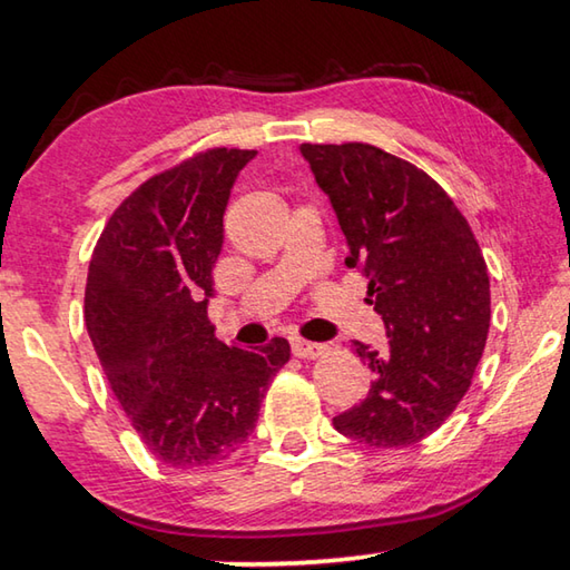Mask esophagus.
I'll list each match as a JSON object with an SVG mask.
<instances>
[{
    "mask_svg": "<svg viewBox=\"0 0 570 570\" xmlns=\"http://www.w3.org/2000/svg\"><path fill=\"white\" fill-rule=\"evenodd\" d=\"M326 350L324 344H316V342H306V340H294L292 342V352L298 360H314V356H320Z\"/></svg>",
    "mask_w": 570,
    "mask_h": 570,
    "instance_id": "esophagus-1",
    "label": "esophagus"
}]
</instances>
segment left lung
<instances>
[{
  "label": "left lung",
  "mask_w": 570,
  "mask_h": 570,
  "mask_svg": "<svg viewBox=\"0 0 570 570\" xmlns=\"http://www.w3.org/2000/svg\"><path fill=\"white\" fill-rule=\"evenodd\" d=\"M302 156L330 196L366 278L390 350L354 342L372 387L332 420L366 448H407L432 435L470 390L490 330V278L475 236L428 173L366 142L312 146Z\"/></svg>",
  "instance_id": "obj_1"
}]
</instances>
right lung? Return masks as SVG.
Wrapping results in <instances>:
<instances>
[{
    "label": "right lung",
    "instance_id": "add662e5",
    "mask_svg": "<svg viewBox=\"0 0 570 570\" xmlns=\"http://www.w3.org/2000/svg\"><path fill=\"white\" fill-rule=\"evenodd\" d=\"M256 150L210 148L148 178L92 250L85 324L110 387L148 452L170 468L226 460L250 438L292 350H240L208 322L224 214Z\"/></svg>",
    "mask_w": 570,
    "mask_h": 570
}]
</instances>
